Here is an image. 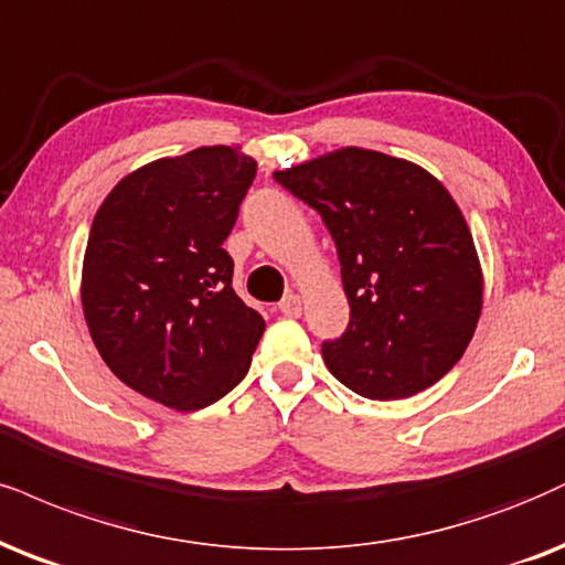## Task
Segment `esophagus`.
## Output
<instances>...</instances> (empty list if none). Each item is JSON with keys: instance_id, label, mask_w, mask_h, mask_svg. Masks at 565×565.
I'll list each match as a JSON object with an SVG mask.
<instances>
[{"instance_id": "1", "label": "esophagus", "mask_w": 565, "mask_h": 565, "mask_svg": "<svg viewBox=\"0 0 565 565\" xmlns=\"http://www.w3.org/2000/svg\"><path fill=\"white\" fill-rule=\"evenodd\" d=\"M277 309H280V315H285V317H301V296H296V294L285 296Z\"/></svg>"}]
</instances>
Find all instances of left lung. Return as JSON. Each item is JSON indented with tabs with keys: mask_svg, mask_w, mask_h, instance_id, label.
Instances as JSON below:
<instances>
[{
	"mask_svg": "<svg viewBox=\"0 0 565 565\" xmlns=\"http://www.w3.org/2000/svg\"><path fill=\"white\" fill-rule=\"evenodd\" d=\"M275 180L322 214L351 322L322 345L353 393L408 398L445 377L482 315V264L461 209L424 167L382 151H330Z\"/></svg>",
	"mask_w": 565,
	"mask_h": 565,
	"instance_id": "8db88e82",
	"label": "left lung"
}]
</instances>
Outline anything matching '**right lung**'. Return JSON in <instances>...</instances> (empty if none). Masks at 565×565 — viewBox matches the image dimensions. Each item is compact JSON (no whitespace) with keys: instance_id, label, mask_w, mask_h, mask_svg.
Segmentation results:
<instances>
[{"instance_id":"obj_1","label":"right lung","mask_w":565,"mask_h":565,"mask_svg":"<svg viewBox=\"0 0 565 565\" xmlns=\"http://www.w3.org/2000/svg\"><path fill=\"white\" fill-rule=\"evenodd\" d=\"M256 162L199 146L125 175L90 225L81 303L104 364L175 411L212 406L246 377L264 319L235 296L222 243Z\"/></svg>"}]
</instances>
